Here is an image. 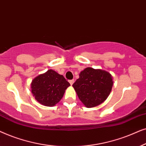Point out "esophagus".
<instances>
[{
  "label": "esophagus",
  "mask_w": 146,
  "mask_h": 146,
  "mask_svg": "<svg viewBox=\"0 0 146 146\" xmlns=\"http://www.w3.org/2000/svg\"><path fill=\"white\" fill-rule=\"evenodd\" d=\"M69 82L70 83V84H71V85H72L73 84V83L75 82V80H74V79H71V80H69Z\"/></svg>",
  "instance_id": "1"
}]
</instances>
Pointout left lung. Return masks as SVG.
<instances>
[{"label":"left lung","instance_id":"obj_1","mask_svg":"<svg viewBox=\"0 0 146 146\" xmlns=\"http://www.w3.org/2000/svg\"><path fill=\"white\" fill-rule=\"evenodd\" d=\"M112 77L104 70L87 67L73 84L77 96L85 107L98 106L108 98L113 86Z\"/></svg>","mask_w":146,"mask_h":146}]
</instances>
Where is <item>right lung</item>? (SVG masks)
Here are the masks:
<instances>
[{
	"label": "right lung",
	"mask_w": 146,
	"mask_h": 146,
	"mask_svg": "<svg viewBox=\"0 0 146 146\" xmlns=\"http://www.w3.org/2000/svg\"><path fill=\"white\" fill-rule=\"evenodd\" d=\"M69 85L63 75L50 69L32 81L31 92L40 104L52 107L59 102Z\"/></svg>",
	"instance_id": "right-lung-1"
}]
</instances>
